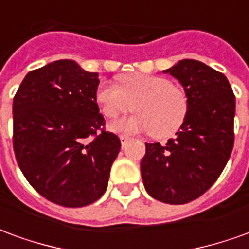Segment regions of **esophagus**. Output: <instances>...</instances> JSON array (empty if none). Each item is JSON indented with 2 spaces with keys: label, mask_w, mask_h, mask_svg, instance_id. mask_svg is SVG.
I'll return each mask as SVG.
<instances>
[{
  "label": "esophagus",
  "mask_w": 249,
  "mask_h": 249,
  "mask_svg": "<svg viewBox=\"0 0 249 249\" xmlns=\"http://www.w3.org/2000/svg\"><path fill=\"white\" fill-rule=\"evenodd\" d=\"M120 140H121V145L124 146L125 144H126V142H128V141L130 140V139H129V137H128V136L121 135V136H120Z\"/></svg>",
  "instance_id": "obj_1"
}]
</instances>
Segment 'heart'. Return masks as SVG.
<instances>
[{
  "instance_id": "obj_1",
  "label": "heart",
  "mask_w": 249,
  "mask_h": 249,
  "mask_svg": "<svg viewBox=\"0 0 249 249\" xmlns=\"http://www.w3.org/2000/svg\"><path fill=\"white\" fill-rule=\"evenodd\" d=\"M96 101L105 117L116 119L135 109L136 114L110 124L121 133L149 132L155 139H168L181 129L189 113V98L183 88L168 78L146 73L120 77L119 87L101 82Z\"/></svg>"
}]
</instances>
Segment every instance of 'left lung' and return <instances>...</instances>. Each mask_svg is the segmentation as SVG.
Returning <instances> with one entry per match:
<instances>
[{"label": "left lung", "mask_w": 249, "mask_h": 249, "mask_svg": "<svg viewBox=\"0 0 249 249\" xmlns=\"http://www.w3.org/2000/svg\"><path fill=\"white\" fill-rule=\"evenodd\" d=\"M181 82L189 113L176 139L145 144L141 176L159 201L187 204L212 187L230 160L235 142V94L227 77L196 60L164 71Z\"/></svg>", "instance_id": "1"}]
</instances>
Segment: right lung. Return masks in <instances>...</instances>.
I'll list each match as a JSON object with an SVG mask.
<instances>
[{
	"instance_id": "obj_1",
	"label": "right lung",
	"mask_w": 249,
	"mask_h": 249,
	"mask_svg": "<svg viewBox=\"0 0 249 249\" xmlns=\"http://www.w3.org/2000/svg\"><path fill=\"white\" fill-rule=\"evenodd\" d=\"M97 76L58 60L29 71L13 98L19 169L41 196L68 208L103 196L121 148L98 109Z\"/></svg>"
}]
</instances>
